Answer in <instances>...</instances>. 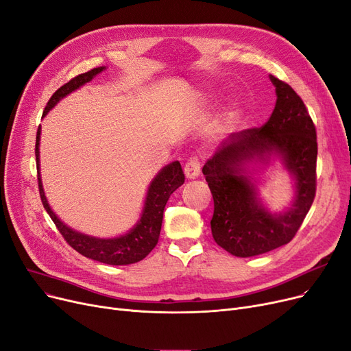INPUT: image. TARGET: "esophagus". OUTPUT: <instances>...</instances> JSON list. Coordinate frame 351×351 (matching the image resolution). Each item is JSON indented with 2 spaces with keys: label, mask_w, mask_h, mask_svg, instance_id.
<instances>
[{
  "label": "esophagus",
  "mask_w": 351,
  "mask_h": 351,
  "mask_svg": "<svg viewBox=\"0 0 351 351\" xmlns=\"http://www.w3.org/2000/svg\"><path fill=\"white\" fill-rule=\"evenodd\" d=\"M199 173H202V167H199L198 157H190L189 161L184 165V174H186V177L193 180V178H197L199 176Z\"/></svg>",
  "instance_id": "34e87169"
}]
</instances>
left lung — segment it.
Masks as SVG:
<instances>
[{
	"label": "left lung",
	"mask_w": 351,
	"mask_h": 351,
	"mask_svg": "<svg viewBox=\"0 0 351 351\" xmlns=\"http://www.w3.org/2000/svg\"><path fill=\"white\" fill-rule=\"evenodd\" d=\"M277 101L263 127L232 132L204 164L213 194L211 232L215 243L236 257H253L293 240L315 195L317 136L303 99L287 82L270 75ZM278 158L295 180L291 208L270 213L261 203L253 163Z\"/></svg>",
	"instance_id": "left-lung-1"
}]
</instances>
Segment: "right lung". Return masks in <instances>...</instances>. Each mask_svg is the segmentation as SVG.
Instances as JSON below:
<instances>
[{
    "instance_id": "add662e5",
    "label": "right lung",
    "mask_w": 351,
    "mask_h": 351,
    "mask_svg": "<svg viewBox=\"0 0 351 351\" xmlns=\"http://www.w3.org/2000/svg\"><path fill=\"white\" fill-rule=\"evenodd\" d=\"M104 70L106 66L93 69L91 71L74 77L73 80L66 82V84L60 87L53 94V97L49 98V101L44 108L43 117H45L49 110L54 108V106L60 101V99H62L65 95L71 94L77 88L82 87L86 82L91 81L97 74H99ZM40 134H41V127H38L37 130V143H36L40 197H41L44 208L47 210L49 217H51V220L57 226L64 240L69 243L75 252H78L84 257L104 263V264H110V265L132 264V263L141 261L144 257H147L149 252H152L158 243L161 223H162V213L167 202H169L170 195L180 186L184 184V173H182L181 164L178 161H173L171 164L165 165L164 169L153 178L145 195L141 217L134 227L120 237L98 239V237L82 234V232L70 228L58 219L56 213L51 210V207H49L47 197L44 194L41 177H40Z\"/></svg>"
}]
</instances>
